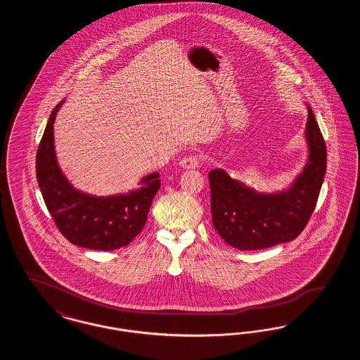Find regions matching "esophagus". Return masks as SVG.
<instances>
[{
    "mask_svg": "<svg viewBox=\"0 0 360 360\" xmlns=\"http://www.w3.org/2000/svg\"><path fill=\"white\" fill-rule=\"evenodd\" d=\"M179 166L185 170H195L200 167V159L197 156H188L179 162Z\"/></svg>",
    "mask_w": 360,
    "mask_h": 360,
    "instance_id": "1",
    "label": "esophagus"
}]
</instances>
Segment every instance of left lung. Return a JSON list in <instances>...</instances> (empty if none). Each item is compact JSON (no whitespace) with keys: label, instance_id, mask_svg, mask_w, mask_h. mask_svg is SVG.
Listing matches in <instances>:
<instances>
[{"label":"left lung","instance_id":"1","mask_svg":"<svg viewBox=\"0 0 360 360\" xmlns=\"http://www.w3.org/2000/svg\"><path fill=\"white\" fill-rule=\"evenodd\" d=\"M308 108L307 163L289 188L260 193L231 178L224 169L209 172L213 226L238 250H263L295 239L314 210L326 172V141Z\"/></svg>","mask_w":360,"mask_h":360}]
</instances>
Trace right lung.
<instances>
[{"instance_id": "obj_1", "label": "right lung", "mask_w": 360, "mask_h": 360, "mask_svg": "<svg viewBox=\"0 0 360 360\" xmlns=\"http://www.w3.org/2000/svg\"><path fill=\"white\" fill-rule=\"evenodd\" d=\"M65 100L55 106L36 154V178L44 202L62 235L72 244L94 251H113L128 245L144 228L159 172L140 179L139 188L113 195H94L75 188L59 167L53 122Z\"/></svg>"}]
</instances>
